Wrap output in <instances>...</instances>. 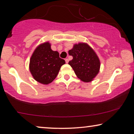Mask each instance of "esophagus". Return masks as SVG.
<instances>
[{
  "label": "esophagus",
  "instance_id": "esophagus-1",
  "mask_svg": "<svg viewBox=\"0 0 134 134\" xmlns=\"http://www.w3.org/2000/svg\"><path fill=\"white\" fill-rule=\"evenodd\" d=\"M65 63H69V59H68V58H66V59H65Z\"/></svg>",
  "mask_w": 134,
  "mask_h": 134
}]
</instances>
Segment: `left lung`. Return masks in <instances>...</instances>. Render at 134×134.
<instances>
[{"label": "left lung", "instance_id": "obj_1", "mask_svg": "<svg viewBox=\"0 0 134 134\" xmlns=\"http://www.w3.org/2000/svg\"><path fill=\"white\" fill-rule=\"evenodd\" d=\"M69 54L73 57L69 64L77 77L84 82L93 81L100 67V62L94 49L87 43L79 42L73 45Z\"/></svg>", "mask_w": 134, "mask_h": 134}]
</instances>
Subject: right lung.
<instances>
[{
  "label": "right lung",
  "mask_w": 134,
  "mask_h": 134,
  "mask_svg": "<svg viewBox=\"0 0 134 134\" xmlns=\"http://www.w3.org/2000/svg\"><path fill=\"white\" fill-rule=\"evenodd\" d=\"M65 63L58 51L51 48L48 41L38 45L31 57L29 69L33 78L43 85L51 83L57 76L61 67Z\"/></svg>",
  "instance_id": "1"
}]
</instances>
